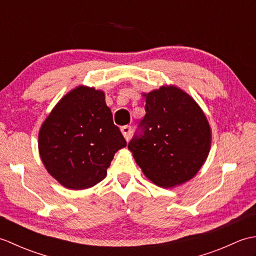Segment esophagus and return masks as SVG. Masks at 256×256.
I'll use <instances>...</instances> for the list:
<instances>
[{
  "instance_id": "esophagus-1",
  "label": "esophagus",
  "mask_w": 256,
  "mask_h": 256,
  "mask_svg": "<svg viewBox=\"0 0 256 256\" xmlns=\"http://www.w3.org/2000/svg\"><path fill=\"white\" fill-rule=\"evenodd\" d=\"M121 132L123 134V136L125 138V140H128L130 136H131V132H132V128L131 126H128V125H125V126L121 128Z\"/></svg>"
}]
</instances>
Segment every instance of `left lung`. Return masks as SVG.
I'll use <instances>...</instances> for the list:
<instances>
[{"mask_svg": "<svg viewBox=\"0 0 256 256\" xmlns=\"http://www.w3.org/2000/svg\"><path fill=\"white\" fill-rule=\"evenodd\" d=\"M145 116L128 143L152 182L172 188L190 180L208 157L211 128L192 96L175 86L144 94Z\"/></svg>", "mask_w": 256, "mask_h": 256, "instance_id": "8db88e82", "label": "left lung"}]
</instances>
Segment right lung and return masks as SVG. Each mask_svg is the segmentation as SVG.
Returning a JSON list of instances; mask_svg holds the SVG:
<instances>
[{
	"label": "right lung",
	"mask_w": 256,
	"mask_h": 256,
	"mask_svg": "<svg viewBox=\"0 0 256 256\" xmlns=\"http://www.w3.org/2000/svg\"><path fill=\"white\" fill-rule=\"evenodd\" d=\"M125 146L104 92L84 86L57 103L38 134V150L47 172L74 190L90 188L104 179L114 154Z\"/></svg>",
	"instance_id": "add662e5"
}]
</instances>
